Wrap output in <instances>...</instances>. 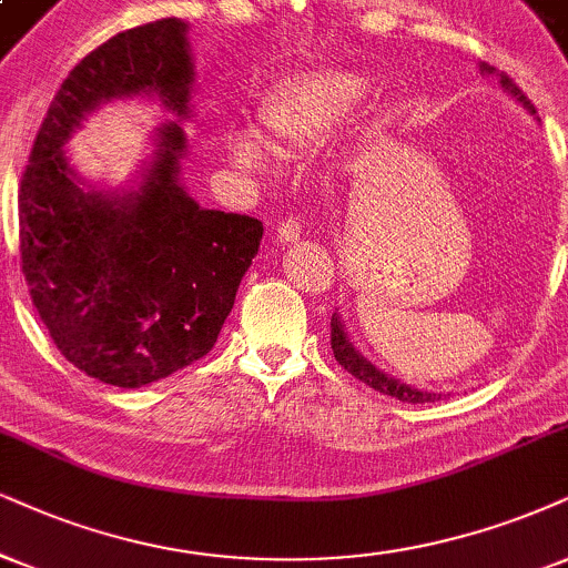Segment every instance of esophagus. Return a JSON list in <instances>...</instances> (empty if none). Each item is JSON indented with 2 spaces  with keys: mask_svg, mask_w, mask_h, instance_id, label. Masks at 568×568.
Returning a JSON list of instances; mask_svg holds the SVG:
<instances>
[{
  "mask_svg": "<svg viewBox=\"0 0 568 568\" xmlns=\"http://www.w3.org/2000/svg\"><path fill=\"white\" fill-rule=\"evenodd\" d=\"M300 234H303V223H300L295 215H286V219L276 223V242L278 244L297 242Z\"/></svg>",
  "mask_w": 568,
  "mask_h": 568,
  "instance_id": "obj_1",
  "label": "esophagus"
}]
</instances>
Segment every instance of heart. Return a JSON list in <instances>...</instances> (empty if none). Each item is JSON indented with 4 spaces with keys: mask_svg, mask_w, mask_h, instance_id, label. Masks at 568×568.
I'll list each match as a JSON object with an SVG mask.
<instances>
[{
    "mask_svg": "<svg viewBox=\"0 0 568 568\" xmlns=\"http://www.w3.org/2000/svg\"><path fill=\"white\" fill-rule=\"evenodd\" d=\"M366 81L349 70H321L278 89L261 110L263 134L273 146H303L321 139L345 118L361 100ZM236 163L257 168L263 150L255 136L236 134L231 139Z\"/></svg>",
    "mask_w": 568,
    "mask_h": 568,
    "instance_id": "obj_1",
    "label": "heart"
}]
</instances>
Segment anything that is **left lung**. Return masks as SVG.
Segmentation results:
<instances>
[{
  "mask_svg": "<svg viewBox=\"0 0 568 568\" xmlns=\"http://www.w3.org/2000/svg\"><path fill=\"white\" fill-rule=\"evenodd\" d=\"M481 70H487V73H495V68H489V65H481ZM500 83H503V89L508 91V94H514L516 100H519L524 108L529 110V113H537L535 104H531L529 97L524 94L519 87H516L514 79H508L506 73H500ZM332 349H334V358H337V363L347 371V374H353L355 379L368 384L371 389L382 392V395H389V397H395V400H403V403H434V400H439V395H434V392H422V389L405 387V384L392 379V376L382 374V371L376 366H371V363L363 358L358 349L353 347V342L347 339L345 326H342L337 313L332 316Z\"/></svg>",
  "mask_w": 568,
  "mask_h": 568,
  "instance_id": "left-lung-1",
  "label": "left lung"
}]
</instances>
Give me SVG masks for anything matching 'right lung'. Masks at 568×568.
<instances>
[{"mask_svg":"<svg viewBox=\"0 0 568 568\" xmlns=\"http://www.w3.org/2000/svg\"><path fill=\"white\" fill-rule=\"evenodd\" d=\"M186 26L163 18L115 33L60 83L20 179V265L49 337L75 368L134 389L205 358L263 240L250 215L202 210L179 184V123L134 194L83 192L62 144L91 108L158 94L186 115Z\"/></svg>","mask_w":568,"mask_h":568,"instance_id":"obj_1","label":"right lung"}]
</instances>
